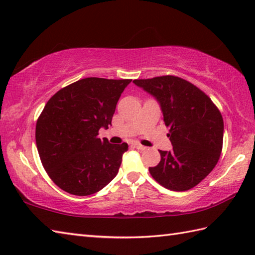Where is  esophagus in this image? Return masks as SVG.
<instances>
[{"instance_id": "1", "label": "esophagus", "mask_w": 255, "mask_h": 255, "mask_svg": "<svg viewBox=\"0 0 255 255\" xmlns=\"http://www.w3.org/2000/svg\"><path fill=\"white\" fill-rule=\"evenodd\" d=\"M133 147L136 148V149H138V150H146V149H147V147H144V146H142V144L138 143V142L133 143Z\"/></svg>"}]
</instances>
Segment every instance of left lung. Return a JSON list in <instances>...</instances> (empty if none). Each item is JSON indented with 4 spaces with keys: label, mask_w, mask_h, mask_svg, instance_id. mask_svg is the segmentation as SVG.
Masks as SVG:
<instances>
[{
    "label": "left lung",
    "mask_w": 255,
    "mask_h": 255,
    "mask_svg": "<svg viewBox=\"0 0 255 255\" xmlns=\"http://www.w3.org/2000/svg\"><path fill=\"white\" fill-rule=\"evenodd\" d=\"M160 105L172 149L160 150L161 160L149 168L152 178L169 190L186 191L201 182L220 158L223 119L216 105L193 84L177 76L134 79Z\"/></svg>",
    "instance_id": "1"
}]
</instances>
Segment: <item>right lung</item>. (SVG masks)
Returning <instances> with one entry per match:
<instances>
[{"instance_id": "add662e5", "label": "right lung", "mask_w": 255, "mask_h": 255, "mask_svg": "<svg viewBox=\"0 0 255 255\" xmlns=\"http://www.w3.org/2000/svg\"><path fill=\"white\" fill-rule=\"evenodd\" d=\"M131 79L88 77L62 88L45 105L35 139L43 167L62 190L89 196L117 176L128 144L98 138L112 125L116 105Z\"/></svg>"}]
</instances>
